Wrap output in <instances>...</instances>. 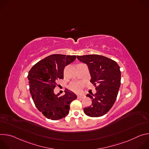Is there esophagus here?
<instances>
[{
    "label": "esophagus",
    "instance_id": "obj_1",
    "mask_svg": "<svg viewBox=\"0 0 149 149\" xmlns=\"http://www.w3.org/2000/svg\"><path fill=\"white\" fill-rule=\"evenodd\" d=\"M77 98H84V95H77Z\"/></svg>",
    "mask_w": 149,
    "mask_h": 149
}]
</instances>
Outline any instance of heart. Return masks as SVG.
Returning <instances> with one entry per match:
<instances>
[{
  "label": "heart",
  "mask_w": 149,
  "mask_h": 149,
  "mask_svg": "<svg viewBox=\"0 0 149 149\" xmlns=\"http://www.w3.org/2000/svg\"><path fill=\"white\" fill-rule=\"evenodd\" d=\"M84 84L83 82H73L71 83L69 87L72 91L74 92H79L83 87Z\"/></svg>",
  "instance_id": "obj_1"
}]
</instances>
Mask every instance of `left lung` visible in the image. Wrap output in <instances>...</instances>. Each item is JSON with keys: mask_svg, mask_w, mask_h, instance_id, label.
<instances>
[{"mask_svg": "<svg viewBox=\"0 0 149 149\" xmlns=\"http://www.w3.org/2000/svg\"><path fill=\"white\" fill-rule=\"evenodd\" d=\"M77 59L87 65L91 77L90 82L95 87L97 93L87 97L92 105L84 108L87 116L98 117L107 113L114 105L121 84V72L117 63L100 55L77 56Z\"/></svg>", "mask_w": 149, "mask_h": 149, "instance_id": "obj_1", "label": "left lung"}]
</instances>
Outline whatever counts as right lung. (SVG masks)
Masks as SVG:
<instances>
[{"instance_id": "right-lung-1", "label": "right lung", "mask_w": 149, "mask_h": 149, "mask_svg": "<svg viewBox=\"0 0 149 149\" xmlns=\"http://www.w3.org/2000/svg\"><path fill=\"white\" fill-rule=\"evenodd\" d=\"M75 55L53 54L37 62L28 73L30 93L38 110L47 118L57 120L69 113L70 104L77 95L66 89L65 94L59 97L54 89L56 81L63 78L65 66L74 61Z\"/></svg>"}]
</instances>
